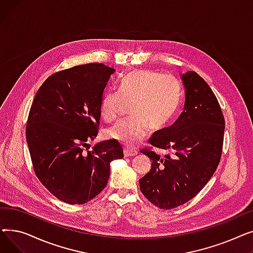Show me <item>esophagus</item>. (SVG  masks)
I'll list each match as a JSON object with an SVG mask.
<instances>
[{
  "instance_id": "obj_1",
  "label": "esophagus",
  "mask_w": 253,
  "mask_h": 253,
  "mask_svg": "<svg viewBox=\"0 0 253 253\" xmlns=\"http://www.w3.org/2000/svg\"><path fill=\"white\" fill-rule=\"evenodd\" d=\"M137 155V152L135 150H130V149H125L124 150V157H134Z\"/></svg>"
}]
</instances>
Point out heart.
<instances>
[{
  "mask_svg": "<svg viewBox=\"0 0 253 253\" xmlns=\"http://www.w3.org/2000/svg\"><path fill=\"white\" fill-rule=\"evenodd\" d=\"M181 101V87L177 79L155 71L131 72L120 80L119 93L108 92L102 97L100 115L105 122L122 116L131 104L130 121L118 123L105 131V136L132 148L147 136L149 128L160 131L169 125Z\"/></svg>",
  "mask_w": 253,
  "mask_h": 253,
  "instance_id": "1",
  "label": "heart"
}]
</instances>
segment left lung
Wrapping results in <instances>:
<instances>
[{"mask_svg":"<svg viewBox=\"0 0 253 253\" xmlns=\"http://www.w3.org/2000/svg\"><path fill=\"white\" fill-rule=\"evenodd\" d=\"M181 80L183 112L149 139L152 147L169 153L162 158L151 148L140 151L153 162L139 179L140 191L162 209L176 208L197 196L213 175L222 153L224 118L213 91L196 72H187Z\"/></svg>","mask_w":253,"mask_h":253,"instance_id":"1","label":"left lung"}]
</instances>
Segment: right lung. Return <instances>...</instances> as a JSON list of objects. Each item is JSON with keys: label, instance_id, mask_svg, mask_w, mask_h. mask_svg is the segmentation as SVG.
Here are the masks:
<instances>
[{"label": "right lung", "instance_id": "obj_1", "mask_svg": "<svg viewBox=\"0 0 253 253\" xmlns=\"http://www.w3.org/2000/svg\"><path fill=\"white\" fill-rule=\"evenodd\" d=\"M115 72L102 63L59 71L41 85L32 103L25 134L35 173L68 204L96 197L108 183L110 163L124 157L112 139L88 147L97 136L103 92Z\"/></svg>", "mask_w": 253, "mask_h": 253}]
</instances>
